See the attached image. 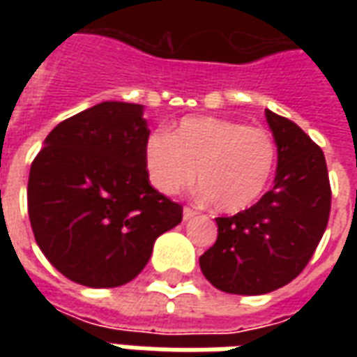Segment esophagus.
Returning <instances> with one entry per match:
<instances>
[{
	"label": "esophagus",
	"instance_id": "34e87169",
	"mask_svg": "<svg viewBox=\"0 0 357 357\" xmlns=\"http://www.w3.org/2000/svg\"><path fill=\"white\" fill-rule=\"evenodd\" d=\"M197 216V210H193V208H189V206H185V208H183V220H191V218H195Z\"/></svg>",
	"mask_w": 357,
	"mask_h": 357
}]
</instances>
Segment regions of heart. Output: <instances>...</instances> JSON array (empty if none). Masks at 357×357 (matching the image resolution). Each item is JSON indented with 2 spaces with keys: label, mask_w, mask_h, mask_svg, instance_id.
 I'll list each match as a JSON object with an SVG mask.
<instances>
[{
  "label": "heart",
  "mask_w": 357,
  "mask_h": 357,
  "mask_svg": "<svg viewBox=\"0 0 357 357\" xmlns=\"http://www.w3.org/2000/svg\"><path fill=\"white\" fill-rule=\"evenodd\" d=\"M275 164V145L262 128L216 116H187L172 133L145 143L149 181L162 195H178L195 176L201 195L224 212L255 204Z\"/></svg>",
  "instance_id": "obj_1"
}]
</instances>
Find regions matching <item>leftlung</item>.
<instances>
[{
    "instance_id": "left-lung-1",
    "label": "left lung",
    "mask_w": 357,
    "mask_h": 357,
    "mask_svg": "<svg viewBox=\"0 0 357 357\" xmlns=\"http://www.w3.org/2000/svg\"><path fill=\"white\" fill-rule=\"evenodd\" d=\"M277 145L273 189L255 206L216 218L218 239L199 258L202 275L229 294H266L291 283L321 241L331 212L323 151L298 126L266 110Z\"/></svg>"
}]
</instances>
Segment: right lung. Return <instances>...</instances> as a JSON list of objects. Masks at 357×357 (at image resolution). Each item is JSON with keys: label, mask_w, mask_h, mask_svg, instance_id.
I'll list each match as a JSON object with an SVG mask.
<instances>
[{"label": "right lung", "mask_w": 357, "mask_h": 357, "mask_svg": "<svg viewBox=\"0 0 357 357\" xmlns=\"http://www.w3.org/2000/svg\"><path fill=\"white\" fill-rule=\"evenodd\" d=\"M143 105L102 101L66 118L30 168L28 216L43 256L70 281L110 289L141 273L181 206L149 183Z\"/></svg>", "instance_id": "right-lung-1"}]
</instances>
